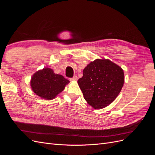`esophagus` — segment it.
<instances>
[{"mask_svg": "<svg viewBox=\"0 0 155 155\" xmlns=\"http://www.w3.org/2000/svg\"><path fill=\"white\" fill-rule=\"evenodd\" d=\"M70 81H77L78 80V77L76 76H75L72 78H70Z\"/></svg>", "mask_w": 155, "mask_h": 155, "instance_id": "obj_1", "label": "esophagus"}]
</instances>
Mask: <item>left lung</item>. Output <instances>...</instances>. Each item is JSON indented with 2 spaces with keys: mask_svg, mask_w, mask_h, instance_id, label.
Instances as JSON below:
<instances>
[{
  "mask_svg": "<svg viewBox=\"0 0 155 155\" xmlns=\"http://www.w3.org/2000/svg\"><path fill=\"white\" fill-rule=\"evenodd\" d=\"M83 73L78 85L85 100L96 109L110 104L124 85V70L109 59H96L87 65Z\"/></svg>",
  "mask_w": 155,
  "mask_h": 155,
  "instance_id": "1",
  "label": "left lung"
}]
</instances>
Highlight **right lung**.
<instances>
[{
	"instance_id": "add662e5",
	"label": "right lung",
	"mask_w": 155,
	"mask_h": 155,
	"mask_svg": "<svg viewBox=\"0 0 155 155\" xmlns=\"http://www.w3.org/2000/svg\"><path fill=\"white\" fill-rule=\"evenodd\" d=\"M69 83L63 76L54 73L51 69L45 68L34 74L31 87L37 96L46 100H52L62 92Z\"/></svg>"
}]
</instances>
